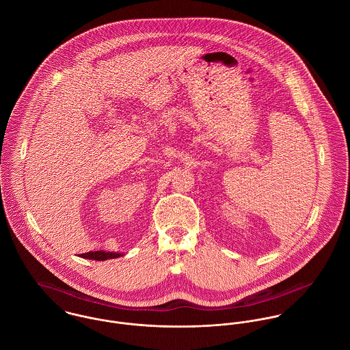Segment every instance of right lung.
I'll use <instances>...</instances> for the list:
<instances>
[{
    "mask_svg": "<svg viewBox=\"0 0 350 350\" xmlns=\"http://www.w3.org/2000/svg\"><path fill=\"white\" fill-rule=\"evenodd\" d=\"M120 256H121V253L105 252V250H94V252H88V253L81 254V257H83V258L97 260V261H105L107 258H116V257H120Z\"/></svg>",
    "mask_w": 350,
    "mask_h": 350,
    "instance_id": "right-lung-1",
    "label": "right lung"
}]
</instances>
